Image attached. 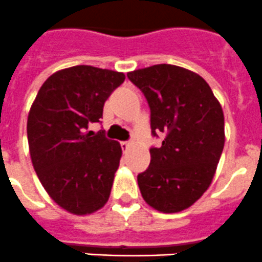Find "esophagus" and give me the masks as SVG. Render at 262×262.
Instances as JSON below:
<instances>
[{"instance_id": "34e87169", "label": "esophagus", "mask_w": 262, "mask_h": 262, "mask_svg": "<svg viewBox=\"0 0 262 262\" xmlns=\"http://www.w3.org/2000/svg\"><path fill=\"white\" fill-rule=\"evenodd\" d=\"M120 147H122V151L127 152V151H128V148L131 147V143H128V142H122V143H120Z\"/></svg>"}]
</instances>
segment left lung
I'll use <instances>...</instances> for the list:
<instances>
[{
	"label": "left lung",
	"mask_w": 262,
	"mask_h": 262,
	"mask_svg": "<svg viewBox=\"0 0 262 262\" xmlns=\"http://www.w3.org/2000/svg\"><path fill=\"white\" fill-rule=\"evenodd\" d=\"M151 108L152 135L163 134L138 174L148 205L166 214L190 207L209 189L224 147V115L209 84L194 72L157 64L128 72Z\"/></svg>",
	"instance_id": "1"
}]
</instances>
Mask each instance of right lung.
Returning <instances> with one entry per match:
<instances>
[{
  "instance_id": "1",
  "label": "right lung",
  "mask_w": 262,
  "mask_h": 262,
  "mask_svg": "<svg viewBox=\"0 0 262 262\" xmlns=\"http://www.w3.org/2000/svg\"><path fill=\"white\" fill-rule=\"evenodd\" d=\"M120 72L92 66L61 69L45 81L27 118L31 161L39 181L60 207L88 215L110 196L122 148L92 135L110 94L123 84Z\"/></svg>"
}]
</instances>
